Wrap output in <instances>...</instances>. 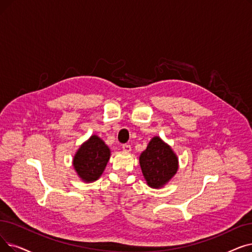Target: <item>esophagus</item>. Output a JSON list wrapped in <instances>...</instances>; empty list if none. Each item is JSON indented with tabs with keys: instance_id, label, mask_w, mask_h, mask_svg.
Here are the masks:
<instances>
[{
	"instance_id": "obj_1",
	"label": "esophagus",
	"mask_w": 252,
	"mask_h": 252,
	"mask_svg": "<svg viewBox=\"0 0 252 252\" xmlns=\"http://www.w3.org/2000/svg\"><path fill=\"white\" fill-rule=\"evenodd\" d=\"M123 150H124L125 152H130V150H132V147H130V146L127 145V144H125V145H123Z\"/></svg>"
}]
</instances>
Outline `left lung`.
<instances>
[{"instance_id": "1", "label": "left lung", "mask_w": 252, "mask_h": 252, "mask_svg": "<svg viewBox=\"0 0 252 252\" xmlns=\"http://www.w3.org/2000/svg\"><path fill=\"white\" fill-rule=\"evenodd\" d=\"M139 162L147 185L156 189L165 187L179 168L176 153L158 136L149 141L139 157Z\"/></svg>"}]
</instances>
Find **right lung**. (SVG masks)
<instances>
[{
	"label": "right lung",
	"instance_id": "add662e5",
	"mask_svg": "<svg viewBox=\"0 0 252 252\" xmlns=\"http://www.w3.org/2000/svg\"><path fill=\"white\" fill-rule=\"evenodd\" d=\"M111 150L96 135H92L79 146L72 163L78 177L86 183L99 179L110 159Z\"/></svg>",
	"mask_w": 252,
	"mask_h": 252
}]
</instances>
